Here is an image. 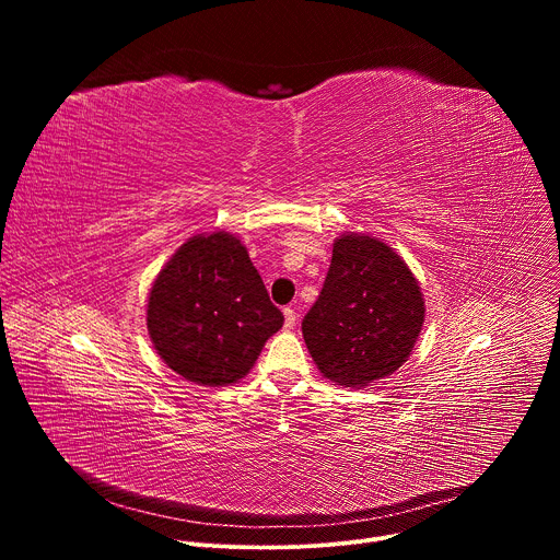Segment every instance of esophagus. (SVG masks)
Wrapping results in <instances>:
<instances>
[{"mask_svg": "<svg viewBox=\"0 0 560 560\" xmlns=\"http://www.w3.org/2000/svg\"><path fill=\"white\" fill-rule=\"evenodd\" d=\"M283 316H285V328H292L296 324V312L292 307H285Z\"/></svg>", "mask_w": 560, "mask_h": 560, "instance_id": "1", "label": "esophagus"}]
</instances>
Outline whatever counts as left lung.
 I'll return each mask as SVG.
<instances>
[{
	"mask_svg": "<svg viewBox=\"0 0 560 560\" xmlns=\"http://www.w3.org/2000/svg\"><path fill=\"white\" fill-rule=\"evenodd\" d=\"M423 316V294L408 264L374 236L343 234L301 330L326 378L365 387L408 361Z\"/></svg>",
	"mask_w": 560,
	"mask_h": 560,
	"instance_id": "1",
	"label": "left lung"
}]
</instances>
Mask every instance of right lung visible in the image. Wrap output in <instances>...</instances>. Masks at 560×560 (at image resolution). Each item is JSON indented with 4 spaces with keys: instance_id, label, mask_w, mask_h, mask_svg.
Masks as SVG:
<instances>
[{
    "instance_id": "right-lung-1",
    "label": "right lung",
    "mask_w": 560,
    "mask_h": 560,
    "mask_svg": "<svg viewBox=\"0 0 560 560\" xmlns=\"http://www.w3.org/2000/svg\"><path fill=\"white\" fill-rule=\"evenodd\" d=\"M148 335L171 370L199 385L244 378L283 326L281 310L228 232L197 234L159 272L148 296Z\"/></svg>"
}]
</instances>
